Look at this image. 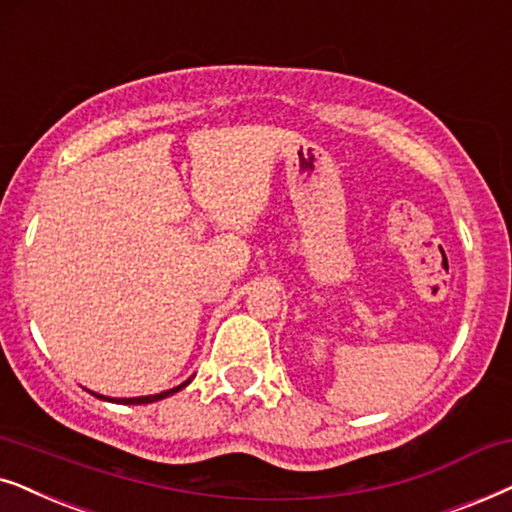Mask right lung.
Wrapping results in <instances>:
<instances>
[{
  "instance_id": "1",
  "label": "right lung",
  "mask_w": 512,
  "mask_h": 512,
  "mask_svg": "<svg viewBox=\"0 0 512 512\" xmlns=\"http://www.w3.org/2000/svg\"><path fill=\"white\" fill-rule=\"evenodd\" d=\"M192 379H194V377H189L187 381H182L180 386L168 388V391H161V393H154V395H140V398H109V395H100V393H93V391H91V393L95 395V398L107 400V403H119V405H147V403H156V400H163V398H168V395L182 391V388H185Z\"/></svg>"
}]
</instances>
